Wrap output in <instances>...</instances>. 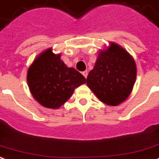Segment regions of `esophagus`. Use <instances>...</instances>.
<instances>
[{
    "label": "esophagus",
    "mask_w": 159,
    "mask_h": 159,
    "mask_svg": "<svg viewBox=\"0 0 159 159\" xmlns=\"http://www.w3.org/2000/svg\"><path fill=\"white\" fill-rule=\"evenodd\" d=\"M88 74H89L88 70H85V71H83V75L84 76V77H85V78H87V76H88Z\"/></svg>",
    "instance_id": "1"
}]
</instances>
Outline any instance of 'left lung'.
Returning <instances> with one entry per match:
<instances>
[{
  "instance_id": "left-lung-1",
  "label": "left lung",
  "mask_w": 159,
  "mask_h": 159,
  "mask_svg": "<svg viewBox=\"0 0 159 159\" xmlns=\"http://www.w3.org/2000/svg\"><path fill=\"white\" fill-rule=\"evenodd\" d=\"M136 78L133 57L120 45L111 42L98 53L93 69L87 77V85L101 102L117 106L130 96Z\"/></svg>"
}]
</instances>
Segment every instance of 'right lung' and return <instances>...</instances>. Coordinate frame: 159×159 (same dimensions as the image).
<instances>
[{"mask_svg": "<svg viewBox=\"0 0 159 159\" xmlns=\"http://www.w3.org/2000/svg\"><path fill=\"white\" fill-rule=\"evenodd\" d=\"M27 82L33 97L41 105L59 109L86 83V78L61 60V54H54L49 48L34 59L27 73Z\"/></svg>", "mask_w": 159, "mask_h": 159, "instance_id": "obj_1", "label": "right lung"}]
</instances>
